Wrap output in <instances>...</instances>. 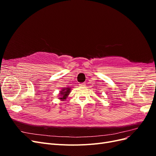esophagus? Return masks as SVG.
Segmentation results:
<instances>
[{
    "label": "esophagus",
    "instance_id": "esophagus-1",
    "mask_svg": "<svg viewBox=\"0 0 156 156\" xmlns=\"http://www.w3.org/2000/svg\"><path fill=\"white\" fill-rule=\"evenodd\" d=\"M79 86L81 87H84L86 86V84L85 83H82V84H80Z\"/></svg>",
    "mask_w": 156,
    "mask_h": 156
}]
</instances>
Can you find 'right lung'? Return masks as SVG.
I'll use <instances>...</instances> for the list:
<instances>
[{
  "instance_id": "obj_1",
  "label": "right lung",
  "mask_w": 156,
  "mask_h": 156,
  "mask_svg": "<svg viewBox=\"0 0 156 156\" xmlns=\"http://www.w3.org/2000/svg\"><path fill=\"white\" fill-rule=\"evenodd\" d=\"M71 91H72V88L71 87L63 88L61 89V90L60 91L58 94L59 96H58L59 100L61 101H64L65 100H66V98L68 97Z\"/></svg>"
}]
</instances>
